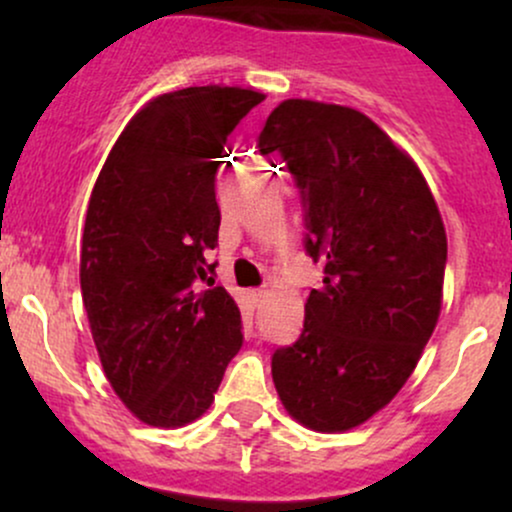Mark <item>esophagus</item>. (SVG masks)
Listing matches in <instances>:
<instances>
[{
    "label": "esophagus",
    "instance_id": "1",
    "mask_svg": "<svg viewBox=\"0 0 512 512\" xmlns=\"http://www.w3.org/2000/svg\"><path fill=\"white\" fill-rule=\"evenodd\" d=\"M264 296H267V289H252L250 291V298H252V303H255V305H260Z\"/></svg>",
    "mask_w": 512,
    "mask_h": 512
}]
</instances>
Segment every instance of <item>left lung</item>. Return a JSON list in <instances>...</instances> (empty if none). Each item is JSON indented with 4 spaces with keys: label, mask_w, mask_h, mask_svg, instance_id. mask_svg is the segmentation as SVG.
Returning <instances> with one entry per match:
<instances>
[{
    "label": "left lung",
    "mask_w": 512,
    "mask_h": 512,
    "mask_svg": "<svg viewBox=\"0 0 512 512\" xmlns=\"http://www.w3.org/2000/svg\"><path fill=\"white\" fill-rule=\"evenodd\" d=\"M305 211V252L325 264L301 337L272 354L298 424L349 431L407 383L440 315L448 238L416 163L354 108L291 98L264 122Z\"/></svg>",
    "instance_id": "obj_1"
}]
</instances>
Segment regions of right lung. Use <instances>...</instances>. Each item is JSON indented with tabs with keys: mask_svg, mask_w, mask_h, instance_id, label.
Returning <instances> with one entry per match:
<instances>
[{
	"mask_svg": "<svg viewBox=\"0 0 512 512\" xmlns=\"http://www.w3.org/2000/svg\"><path fill=\"white\" fill-rule=\"evenodd\" d=\"M262 101L238 86L163 93L125 127L91 192L84 308L105 378L144 424L199 419L243 346L238 305L209 262L214 182L228 134Z\"/></svg>",
	"mask_w": 512,
	"mask_h": 512,
	"instance_id": "1",
	"label": "right lung"
}]
</instances>
